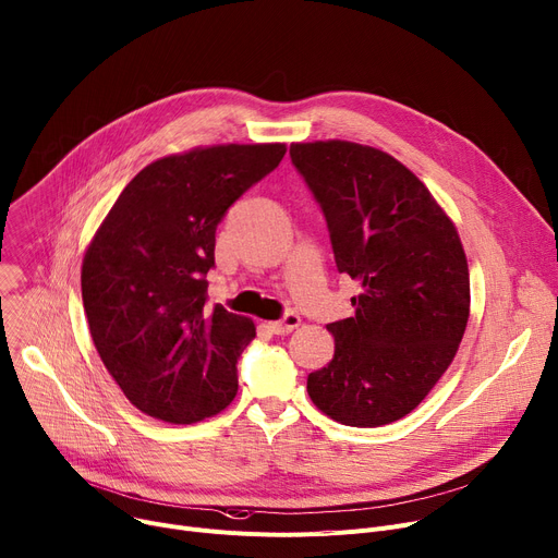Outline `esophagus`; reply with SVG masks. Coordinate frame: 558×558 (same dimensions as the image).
Here are the masks:
<instances>
[{"label": "esophagus", "instance_id": "obj_1", "mask_svg": "<svg viewBox=\"0 0 558 558\" xmlns=\"http://www.w3.org/2000/svg\"><path fill=\"white\" fill-rule=\"evenodd\" d=\"M301 325V316L299 314H293V312H289V314H284L280 320H274V323H269V327H271V331L274 333H278V337H284V333H291L295 327Z\"/></svg>", "mask_w": 558, "mask_h": 558}]
</instances>
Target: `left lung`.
I'll return each instance as SVG.
<instances>
[{
    "label": "left lung",
    "mask_w": 558,
    "mask_h": 558,
    "mask_svg": "<svg viewBox=\"0 0 558 558\" xmlns=\"http://www.w3.org/2000/svg\"><path fill=\"white\" fill-rule=\"evenodd\" d=\"M339 274L359 282L352 318L329 323L331 361L307 377L327 417L375 428L405 417L447 373L469 320L460 235L426 185L377 147L291 143Z\"/></svg>",
    "instance_id": "1"
}]
</instances>
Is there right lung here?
Wrapping results in <instances>:
<instances>
[{
    "label": "right lung",
    "instance_id": "add662e5",
    "mask_svg": "<svg viewBox=\"0 0 558 558\" xmlns=\"http://www.w3.org/2000/svg\"><path fill=\"white\" fill-rule=\"evenodd\" d=\"M284 153V143H229L145 166L87 246L81 284L92 339L141 413L195 424L235 399V365L255 325L206 305V274L217 225Z\"/></svg>",
    "mask_w": 558,
    "mask_h": 558
}]
</instances>
